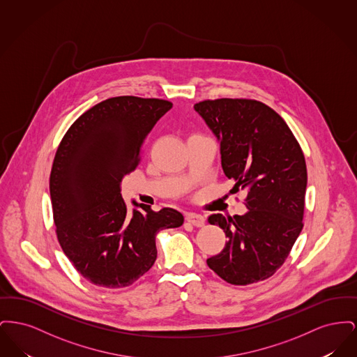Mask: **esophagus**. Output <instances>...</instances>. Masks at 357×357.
Returning <instances> with one entry per match:
<instances>
[{
	"label": "esophagus",
	"mask_w": 357,
	"mask_h": 357,
	"mask_svg": "<svg viewBox=\"0 0 357 357\" xmlns=\"http://www.w3.org/2000/svg\"><path fill=\"white\" fill-rule=\"evenodd\" d=\"M186 221L197 227H202L204 225V215L201 214H194V213H188L186 215Z\"/></svg>",
	"instance_id": "obj_1"
}]
</instances>
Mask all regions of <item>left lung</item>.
I'll return each mask as SVG.
<instances>
[{
	"mask_svg": "<svg viewBox=\"0 0 357 357\" xmlns=\"http://www.w3.org/2000/svg\"><path fill=\"white\" fill-rule=\"evenodd\" d=\"M217 137L222 170L245 190L243 215L213 214L225 231L221 253L207 265L233 285L269 278L285 262L303 230L307 175L304 153L288 124L257 100L218 99L194 105Z\"/></svg>",
	"mask_w": 357,
	"mask_h": 357,
	"instance_id": "obj_1",
	"label": "left lung"
}]
</instances>
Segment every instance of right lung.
Listing matches in <instances>:
<instances>
[{"mask_svg": "<svg viewBox=\"0 0 357 357\" xmlns=\"http://www.w3.org/2000/svg\"><path fill=\"white\" fill-rule=\"evenodd\" d=\"M171 108L159 99H107L76 120L57 149L50 179L57 238L76 271L98 287L134 284L156 259V234L183 225L170 207L153 211L132 199L130 213L120 194L147 136Z\"/></svg>", "mask_w": 357, "mask_h": 357, "instance_id": "obj_1", "label": "right lung"}]
</instances>
